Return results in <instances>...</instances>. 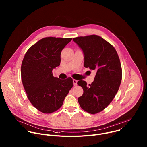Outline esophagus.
Here are the masks:
<instances>
[{
  "label": "esophagus",
  "instance_id": "esophagus-1",
  "mask_svg": "<svg viewBox=\"0 0 147 147\" xmlns=\"http://www.w3.org/2000/svg\"><path fill=\"white\" fill-rule=\"evenodd\" d=\"M77 80H75V79H73V84H74V86H77Z\"/></svg>",
  "mask_w": 147,
  "mask_h": 147
}]
</instances>
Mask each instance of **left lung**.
I'll return each instance as SVG.
<instances>
[{"label":"left lung","instance_id":"left-lung-1","mask_svg":"<svg viewBox=\"0 0 147 147\" xmlns=\"http://www.w3.org/2000/svg\"><path fill=\"white\" fill-rule=\"evenodd\" d=\"M73 40L83 51L84 67L96 71L91 84L77 82L84 91L78 101L83 110L96 114L109 105L119 90L122 78L120 59L115 48L98 35L78 36Z\"/></svg>","mask_w":147,"mask_h":147}]
</instances>
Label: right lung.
Returning a JSON list of instances; mask_svg holds the SVG:
<instances>
[{
    "instance_id": "right-lung-1",
    "label": "right lung",
    "mask_w": 147,
    "mask_h": 147,
    "mask_svg": "<svg viewBox=\"0 0 147 147\" xmlns=\"http://www.w3.org/2000/svg\"><path fill=\"white\" fill-rule=\"evenodd\" d=\"M72 38L46 37L27 51L21 67V76L27 96L32 105L44 113L58 110L73 86V79L55 77L52 70L60 63L62 49Z\"/></svg>"
}]
</instances>
